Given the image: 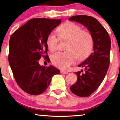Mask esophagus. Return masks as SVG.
Instances as JSON below:
<instances>
[{"instance_id": "34e87169", "label": "esophagus", "mask_w": 120, "mask_h": 120, "mask_svg": "<svg viewBox=\"0 0 120 120\" xmlns=\"http://www.w3.org/2000/svg\"><path fill=\"white\" fill-rule=\"evenodd\" d=\"M60 72L61 74H67L68 73V72L67 71H64V70H61Z\"/></svg>"}]
</instances>
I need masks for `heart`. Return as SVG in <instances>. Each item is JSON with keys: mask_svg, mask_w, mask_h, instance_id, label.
I'll return each mask as SVG.
<instances>
[{"mask_svg": "<svg viewBox=\"0 0 120 120\" xmlns=\"http://www.w3.org/2000/svg\"><path fill=\"white\" fill-rule=\"evenodd\" d=\"M60 38L68 40L65 52H58L51 56L52 64L62 69H66L74 64L77 59L84 60L88 56L92 50L94 39L89 31L82 30L79 24L68 22L58 29ZM59 38L56 33L52 32L46 39L49 50L54 52L58 49Z\"/></svg>", "mask_w": 120, "mask_h": 120, "instance_id": "b5f03b06", "label": "heart"}]
</instances>
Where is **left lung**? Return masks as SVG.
<instances>
[{
    "label": "left lung",
    "mask_w": 120,
    "mask_h": 120,
    "mask_svg": "<svg viewBox=\"0 0 120 120\" xmlns=\"http://www.w3.org/2000/svg\"><path fill=\"white\" fill-rule=\"evenodd\" d=\"M69 20L86 27L94 39V52L78 66L84 68L85 72H76L77 80L70 87L74 94L86 97L98 88L107 73L109 65L111 38L104 26L92 16L79 15L70 17Z\"/></svg>",
    "instance_id": "left-lung-1"
}]
</instances>
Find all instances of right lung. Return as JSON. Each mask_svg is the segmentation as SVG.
I'll list each match as a JSON object with an SVG mask.
<instances>
[{
  "instance_id": "right-lung-1",
  "label": "right lung",
  "mask_w": 120,
  "mask_h": 120,
  "mask_svg": "<svg viewBox=\"0 0 120 120\" xmlns=\"http://www.w3.org/2000/svg\"><path fill=\"white\" fill-rule=\"evenodd\" d=\"M61 22V19H33L11 36L9 64L17 84L28 94H42L53 76L60 73L52 65L40 66L38 61L41 57L50 59L47 54V37Z\"/></svg>"
}]
</instances>
